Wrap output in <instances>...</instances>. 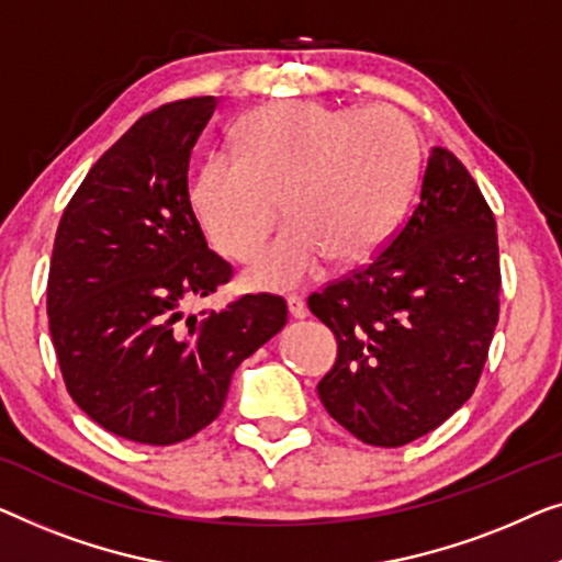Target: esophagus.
I'll use <instances>...</instances> for the list:
<instances>
[{
  "mask_svg": "<svg viewBox=\"0 0 562 562\" xmlns=\"http://www.w3.org/2000/svg\"><path fill=\"white\" fill-rule=\"evenodd\" d=\"M288 311H290V315L292 318H305L307 315V307H305V300L303 297H297V295H290L288 297Z\"/></svg>",
  "mask_w": 562,
  "mask_h": 562,
  "instance_id": "1",
  "label": "esophagus"
}]
</instances>
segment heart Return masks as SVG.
I'll list each match as a JSON object with an SVG mask.
<instances>
[{
	"label": "heart",
	"mask_w": 562,
	"mask_h": 562,
	"mask_svg": "<svg viewBox=\"0 0 562 562\" xmlns=\"http://www.w3.org/2000/svg\"><path fill=\"white\" fill-rule=\"evenodd\" d=\"M236 153H213L193 205L221 255L247 262L284 213L292 224L244 274L255 290H290L374 255L413 191L415 126L390 106L282 101L247 114Z\"/></svg>",
	"instance_id": "obj_1"
}]
</instances>
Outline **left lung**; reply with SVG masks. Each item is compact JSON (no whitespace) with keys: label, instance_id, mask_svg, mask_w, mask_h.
<instances>
[{"label":"left lung","instance_id":"1","mask_svg":"<svg viewBox=\"0 0 562 562\" xmlns=\"http://www.w3.org/2000/svg\"><path fill=\"white\" fill-rule=\"evenodd\" d=\"M496 221L476 180L432 147L420 201L384 251L307 297L338 357L323 407L361 442L428 436L476 390L499 321Z\"/></svg>","mask_w":562,"mask_h":562}]
</instances>
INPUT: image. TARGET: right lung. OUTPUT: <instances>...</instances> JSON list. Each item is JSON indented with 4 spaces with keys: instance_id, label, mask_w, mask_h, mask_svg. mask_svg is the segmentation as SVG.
Instances as JSON below:
<instances>
[{
    "instance_id": "right-lung-1",
    "label": "right lung",
    "mask_w": 562,
    "mask_h": 562,
    "mask_svg": "<svg viewBox=\"0 0 562 562\" xmlns=\"http://www.w3.org/2000/svg\"><path fill=\"white\" fill-rule=\"evenodd\" d=\"M216 97L165 104L126 130L63 211L47 318L63 382L114 436L172 446L216 420L232 374L280 334L288 305L244 295L224 311L183 305L232 280L188 195V165Z\"/></svg>"
}]
</instances>
